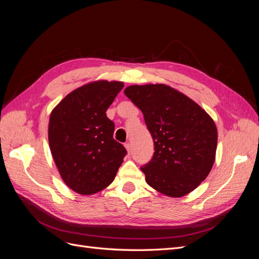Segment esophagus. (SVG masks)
<instances>
[{
    "label": "esophagus",
    "instance_id": "obj_1",
    "mask_svg": "<svg viewBox=\"0 0 259 259\" xmlns=\"http://www.w3.org/2000/svg\"><path fill=\"white\" fill-rule=\"evenodd\" d=\"M124 146H125V148H126V151H127V154L130 155V154H131V145H130L128 143H126V144H125Z\"/></svg>",
    "mask_w": 259,
    "mask_h": 259
}]
</instances>
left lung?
Here are the masks:
<instances>
[{
    "label": "left lung",
    "instance_id": "obj_1",
    "mask_svg": "<svg viewBox=\"0 0 259 259\" xmlns=\"http://www.w3.org/2000/svg\"><path fill=\"white\" fill-rule=\"evenodd\" d=\"M124 94L142 110L153 138V158L142 167L147 184L170 198L193 191L214 165V120L195 101L166 84L131 85Z\"/></svg>",
    "mask_w": 259,
    "mask_h": 259
}]
</instances>
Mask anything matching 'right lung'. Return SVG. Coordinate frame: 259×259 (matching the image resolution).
I'll return each mask as SVG.
<instances>
[{
  "label": "right lung",
  "mask_w": 259,
  "mask_h": 259,
  "mask_svg": "<svg viewBox=\"0 0 259 259\" xmlns=\"http://www.w3.org/2000/svg\"><path fill=\"white\" fill-rule=\"evenodd\" d=\"M120 81L98 80L69 93L50 115L49 143L64 183L82 195L110 185L126 150L113 139L106 111L123 89Z\"/></svg>",
  "instance_id": "obj_1"
}]
</instances>
